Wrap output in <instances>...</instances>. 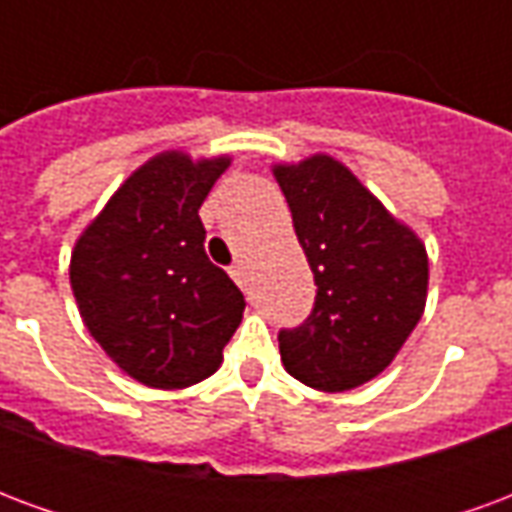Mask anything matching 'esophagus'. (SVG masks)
Returning <instances> with one entry per match:
<instances>
[{
	"instance_id": "obj_1",
	"label": "esophagus",
	"mask_w": 512,
	"mask_h": 512,
	"mask_svg": "<svg viewBox=\"0 0 512 512\" xmlns=\"http://www.w3.org/2000/svg\"><path fill=\"white\" fill-rule=\"evenodd\" d=\"M230 277L238 282V288H244L249 285V277H246V266L244 263H235V266H230Z\"/></svg>"
}]
</instances>
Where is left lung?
<instances>
[{
	"mask_svg": "<svg viewBox=\"0 0 512 512\" xmlns=\"http://www.w3.org/2000/svg\"><path fill=\"white\" fill-rule=\"evenodd\" d=\"M318 285L310 318L279 332L290 376L345 392L384 373L422 318L428 252L332 156L274 167Z\"/></svg>",
	"mask_w": 512,
	"mask_h": 512,
	"instance_id": "8db88e82",
	"label": "left lung"
}]
</instances>
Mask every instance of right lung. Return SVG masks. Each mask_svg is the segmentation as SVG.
Wrapping results in <instances>:
<instances>
[{
    "instance_id": "add662e5",
    "label": "right lung",
    "mask_w": 512,
    "mask_h": 512,
    "mask_svg": "<svg viewBox=\"0 0 512 512\" xmlns=\"http://www.w3.org/2000/svg\"><path fill=\"white\" fill-rule=\"evenodd\" d=\"M230 156L158 153L112 194L71 255L84 326L123 373L153 389L213 376L244 293L205 255L200 205Z\"/></svg>"
}]
</instances>
